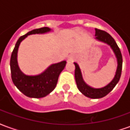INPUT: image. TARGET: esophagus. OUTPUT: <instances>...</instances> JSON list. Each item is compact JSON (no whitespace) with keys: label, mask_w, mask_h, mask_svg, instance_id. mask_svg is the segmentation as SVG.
<instances>
[{"label":"esophagus","mask_w":130,"mask_h":130,"mask_svg":"<svg viewBox=\"0 0 130 130\" xmlns=\"http://www.w3.org/2000/svg\"><path fill=\"white\" fill-rule=\"evenodd\" d=\"M75 60V57L74 56H71L69 57V58L68 60V62H74Z\"/></svg>","instance_id":"34e87169"}]
</instances>
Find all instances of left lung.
<instances>
[{
    "instance_id": "left-lung-1",
    "label": "left lung",
    "mask_w": 130,
    "mask_h": 130,
    "mask_svg": "<svg viewBox=\"0 0 130 130\" xmlns=\"http://www.w3.org/2000/svg\"><path fill=\"white\" fill-rule=\"evenodd\" d=\"M95 39H97L100 42L106 43L109 44L111 48L113 49L115 55L116 56L118 62V67L116 70V72L115 74L113 79L109 83V84L106 85V86L101 88H94L89 86L84 82L82 78V72L80 70L79 65L76 62H74L75 65V72H74V76L76 80V86L79 90V91L86 96L88 98H93V99H98L102 98L106 96L111 91L113 88L117 84L118 82L120 80L121 72H122V66H123V57L120 52V50L116 42L114 39L108 33L102 30L95 28Z\"/></svg>"
}]
</instances>
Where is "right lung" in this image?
<instances>
[{
	"instance_id": "add662e5",
	"label": "right lung",
	"mask_w": 130,
	"mask_h": 130,
	"mask_svg": "<svg viewBox=\"0 0 130 130\" xmlns=\"http://www.w3.org/2000/svg\"><path fill=\"white\" fill-rule=\"evenodd\" d=\"M51 31L48 27H43L32 30L19 38L13 49L10 58L11 76L16 87L25 95L29 98H41L52 92L56 88L60 72L66 65V61L50 65L44 72L38 75L28 76L24 74L19 68L17 63V51L20 43L26 37L32 34H42Z\"/></svg>"
}]
</instances>
